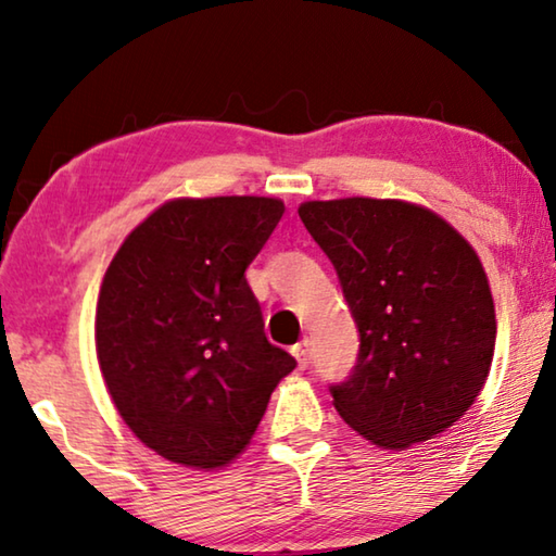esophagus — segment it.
Returning <instances> with one entry per match:
<instances>
[{"label":"esophagus","instance_id":"esophagus-1","mask_svg":"<svg viewBox=\"0 0 556 556\" xmlns=\"http://www.w3.org/2000/svg\"><path fill=\"white\" fill-rule=\"evenodd\" d=\"M290 353H293V357L298 361V367L305 370L307 363H311V343H307V340H301V343L290 348Z\"/></svg>","mask_w":556,"mask_h":556}]
</instances>
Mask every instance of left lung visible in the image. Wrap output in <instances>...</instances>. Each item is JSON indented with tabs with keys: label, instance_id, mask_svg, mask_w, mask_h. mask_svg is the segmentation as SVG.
Segmentation results:
<instances>
[{
	"label": "left lung",
	"instance_id": "obj_1",
	"mask_svg": "<svg viewBox=\"0 0 556 556\" xmlns=\"http://www.w3.org/2000/svg\"><path fill=\"white\" fill-rule=\"evenodd\" d=\"M298 216L328 255L361 332L338 415L382 450L438 438L490 372L497 338L486 273L445 218L397 199L305 201Z\"/></svg>",
	"mask_w": 556,
	"mask_h": 556
}]
</instances>
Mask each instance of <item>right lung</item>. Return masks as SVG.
<instances>
[{"instance_id":"add662e5","label":"right lung","mask_w":556,"mask_h":556,"mask_svg":"<svg viewBox=\"0 0 556 556\" xmlns=\"http://www.w3.org/2000/svg\"><path fill=\"white\" fill-rule=\"evenodd\" d=\"M283 211L266 195L166 201L109 263L93 320L101 375L129 430L170 463L226 467L295 367L268 343L245 280Z\"/></svg>"}]
</instances>
